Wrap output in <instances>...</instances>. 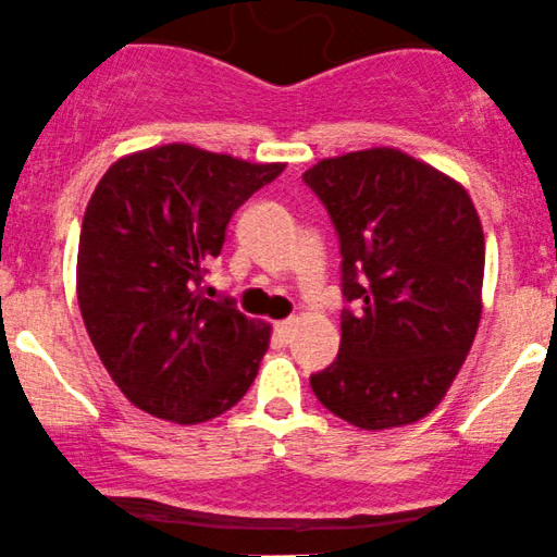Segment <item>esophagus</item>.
Returning <instances> with one entry per match:
<instances>
[{
    "instance_id": "34e87169",
    "label": "esophagus",
    "mask_w": 557,
    "mask_h": 557,
    "mask_svg": "<svg viewBox=\"0 0 557 557\" xmlns=\"http://www.w3.org/2000/svg\"><path fill=\"white\" fill-rule=\"evenodd\" d=\"M292 334H295V318L278 321L276 329H273V336H276V342H281V345H286L292 339Z\"/></svg>"
}]
</instances>
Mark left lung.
Masks as SVG:
<instances>
[{
	"label": "left lung",
	"mask_w": 557,
	"mask_h": 557,
	"mask_svg": "<svg viewBox=\"0 0 557 557\" xmlns=\"http://www.w3.org/2000/svg\"><path fill=\"white\" fill-rule=\"evenodd\" d=\"M342 252V345L312 373L323 408L358 429L423 418L458 376L481 318L484 231L460 184L399 149L321 160L302 176Z\"/></svg>",
	"instance_id": "left-lung-1"
}]
</instances>
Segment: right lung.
Wrapping results in <instances>:
<instances>
[{"mask_svg": "<svg viewBox=\"0 0 557 557\" xmlns=\"http://www.w3.org/2000/svg\"><path fill=\"white\" fill-rule=\"evenodd\" d=\"M284 171L189 144L110 165L86 205L78 305L99 360L136 408L165 421L226 413L258 376L268 323L202 295L231 215Z\"/></svg>", "mask_w": 557, "mask_h": 557, "instance_id": "1", "label": "right lung"}]
</instances>
